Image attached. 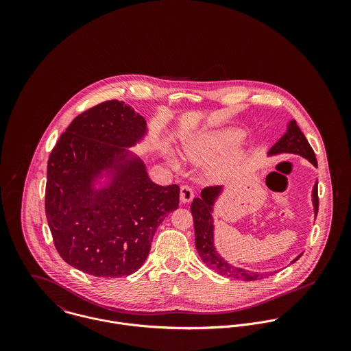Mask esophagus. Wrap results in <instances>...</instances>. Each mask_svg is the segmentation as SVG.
<instances>
[{"instance_id": "1", "label": "esophagus", "mask_w": 351, "mask_h": 351, "mask_svg": "<svg viewBox=\"0 0 351 351\" xmlns=\"http://www.w3.org/2000/svg\"><path fill=\"white\" fill-rule=\"evenodd\" d=\"M180 197L182 202H191L195 197V193H193V189L188 185H182L181 186V191H180Z\"/></svg>"}]
</instances>
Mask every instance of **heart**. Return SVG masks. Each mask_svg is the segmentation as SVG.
Masks as SVG:
<instances>
[{"label": "heart", "instance_id": "obj_1", "mask_svg": "<svg viewBox=\"0 0 351 351\" xmlns=\"http://www.w3.org/2000/svg\"><path fill=\"white\" fill-rule=\"evenodd\" d=\"M239 139V134L234 131H213L200 138L195 145L189 146L188 154L193 160L202 162L208 160L212 156H216L226 150H228L232 145H235Z\"/></svg>", "mask_w": 351, "mask_h": 351}]
</instances>
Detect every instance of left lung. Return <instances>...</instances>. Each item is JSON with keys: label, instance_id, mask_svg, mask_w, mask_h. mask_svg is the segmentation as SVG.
Here are the masks:
<instances>
[{"label": "left lung", "instance_id": "8db88e82", "mask_svg": "<svg viewBox=\"0 0 351 351\" xmlns=\"http://www.w3.org/2000/svg\"><path fill=\"white\" fill-rule=\"evenodd\" d=\"M281 152H292L299 154L302 158L308 159L313 166L317 167V160L311 145L306 138L301 132L300 127L295 120L289 123L287 134L270 149L269 154H281ZM220 193V186H206L201 191V197H196L192 205L191 212L195 223V234H196V249L200 254L202 262L216 271L220 276L242 280V281H255L262 280L271 273H254L241 267H235L226 262L215 250L213 246V220H212V205L215 199ZM313 206L315 215H317L319 209V197H317V184L313 186ZM301 255H299L293 262H296ZM292 262V263H293Z\"/></svg>", "mask_w": 351, "mask_h": 351}]
</instances>
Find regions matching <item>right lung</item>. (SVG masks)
Instances as JSON below:
<instances>
[{
  "mask_svg": "<svg viewBox=\"0 0 351 351\" xmlns=\"http://www.w3.org/2000/svg\"><path fill=\"white\" fill-rule=\"evenodd\" d=\"M146 134L145 119L123 101H104L78 114L47 165L46 216L64 262L95 277H124L146 261L154 234L178 208L180 186H159L124 147ZM111 185L93 189L102 169Z\"/></svg>",
  "mask_w": 351,
  "mask_h": 351,
  "instance_id": "right-lung-1",
  "label": "right lung"
}]
</instances>
